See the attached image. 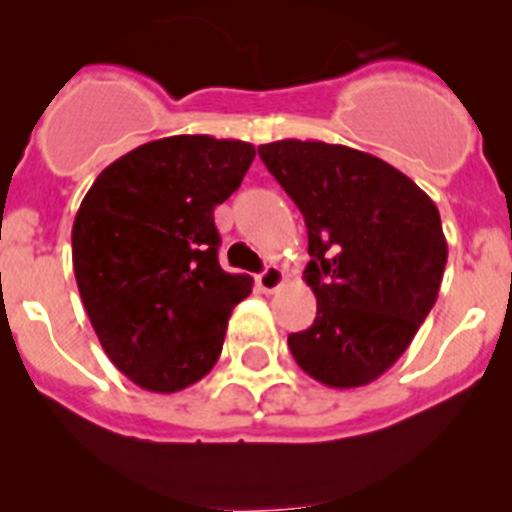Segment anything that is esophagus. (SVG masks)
<instances>
[{
	"label": "esophagus",
	"instance_id": "34e87169",
	"mask_svg": "<svg viewBox=\"0 0 512 512\" xmlns=\"http://www.w3.org/2000/svg\"><path fill=\"white\" fill-rule=\"evenodd\" d=\"M282 282H285V272H282L280 267H275V265L265 267V270L257 275V287H260L262 292H267V294L277 292V289L282 287Z\"/></svg>",
	"mask_w": 512,
	"mask_h": 512
}]
</instances>
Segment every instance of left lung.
Listing matches in <instances>:
<instances>
[{"mask_svg":"<svg viewBox=\"0 0 512 512\" xmlns=\"http://www.w3.org/2000/svg\"><path fill=\"white\" fill-rule=\"evenodd\" d=\"M304 215L317 319L289 334L294 361L332 389L379 379L436 304L448 245L441 215L386 160L322 141L257 148Z\"/></svg>","mask_w":512,"mask_h":512,"instance_id":"obj_1","label":"left lung"}]
</instances>
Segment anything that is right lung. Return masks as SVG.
Masks as SVG:
<instances>
[{
    "label": "right lung",
    "instance_id": "right-lung-1",
    "mask_svg": "<svg viewBox=\"0 0 512 512\" xmlns=\"http://www.w3.org/2000/svg\"><path fill=\"white\" fill-rule=\"evenodd\" d=\"M252 158L245 141L160 138L113 160L81 200L76 285L103 352L141 389L173 394L203 379L252 292L250 277L220 267L213 218Z\"/></svg>",
    "mask_w": 512,
    "mask_h": 512
}]
</instances>
